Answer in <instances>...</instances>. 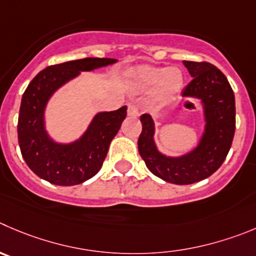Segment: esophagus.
Instances as JSON below:
<instances>
[{"label": "esophagus", "mask_w": 256, "mask_h": 256, "mask_svg": "<svg viewBox=\"0 0 256 256\" xmlns=\"http://www.w3.org/2000/svg\"><path fill=\"white\" fill-rule=\"evenodd\" d=\"M126 114L130 116H140V110L136 104H128V109H126Z\"/></svg>", "instance_id": "1"}]
</instances>
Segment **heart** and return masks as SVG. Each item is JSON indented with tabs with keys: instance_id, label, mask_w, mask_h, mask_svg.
<instances>
[{
	"instance_id": "obj_1",
	"label": "heart",
	"mask_w": 256,
	"mask_h": 256,
	"mask_svg": "<svg viewBox=\"0 0 256 256\" xmlns=\"http://www.w3.org/2000/svg\"><path fill=\"white\" fill-rule=\"evenodd\" d=\"M132 84L137 89L150 88V98L158 106H166L181 94L184 88V75L177 66L163 69L153 65H138L130 72Z\"/></svg>"
}]
</instances>
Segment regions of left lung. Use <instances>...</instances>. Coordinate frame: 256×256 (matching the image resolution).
<instances>
[{"label": "left lung", "mask_w": 256, "mask_h": 256, "mask_svg": "<svg viewBox=\"0 0 256 256\" xmlns=\"http://www.w3.org/2000/svg\"><path fill=\"white\" fill-rule=\"evenodd\" d=\"M192 80L184 99H197L202 108L204 130L196 146L178 156L164 154L154 140L156 126L150 114L140 116L138 150L147 168L163 181L191 184L208 178L222 164L235 133V96L225 75L208 62H184Z\"/></svg>", "instance_id": "left-lung-1"}]
</instances>
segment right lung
<instances>
[{"label": "right lung", "mask_w": 256, "mask_h": 256, "mask_svg": "<svg viewBox=\"0 0 256 256\" xmlns=\"http://www.w3.org/2000/svg\"><path fill=\"white\" fill-rule=\"evenodd\" d=\"M118 62L109 58H85L52 65L38 72L21 99L18 114V144L31 171L58 186H74L96 176L102 168L109 144L126 119V106L99 112L85 132L72 142H58L46 128L48 102L64 85L82 72H94Z\"/></svg>", "instance_id": "right-lung-1"}]
</instances>
